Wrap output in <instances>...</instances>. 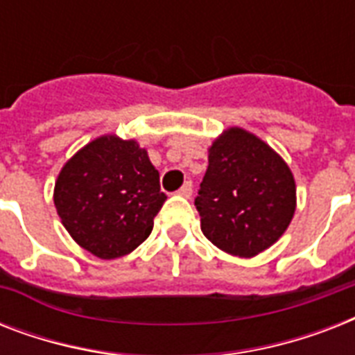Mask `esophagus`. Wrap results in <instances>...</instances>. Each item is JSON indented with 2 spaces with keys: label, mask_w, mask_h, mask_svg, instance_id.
<instances>
[{
  "label": "esophagus",
  "mask_w": 355,
  "mask_h": 355,
  "mask_svg": "<svg viewBox=\"0 0 355 355\" xmlns=\"http://www.w3.org/2000/svg\"><path fill=\"white\" fill-rule=\"evenodd\" d=\"M191 193H193V186H191V182H186L182 188L178 189V195H180V197H186V199H189Z\"/></svg>",
  "instance_id": "34e87169"
}]
</instances>
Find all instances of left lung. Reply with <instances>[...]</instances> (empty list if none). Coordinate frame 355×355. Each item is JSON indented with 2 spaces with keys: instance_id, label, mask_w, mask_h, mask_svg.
Listing matches in <instances>:
<instances>
[{
  "instance_id": "left-lung-1",
  "label": "left lung",
  "mask_w": 355,
  "mask_h": 355,
  "mask_svg": "<svg viewBox=\"0 0 355 355\" xmlns=\"http://www.w3.org/2000/svg\"><path fill=\"white\" fill-rule=\"evenodd\" d=\"M195 206L200 230L223 252L252 258L275 245L297 210L286 160L241 127H228L208 149Z\"/></svg>"
}]
</instances>
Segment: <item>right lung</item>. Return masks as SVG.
<instances>
[{
  "label": "right lung",
  "mask_w": 355,
  "mask_h": 355,
  "mask_svg": "<svg viewBox=\"0 0 355 355\" xmlns=\"http://www.w3.org/2000/svg\"><path fill=\"white\" fill-rule=\"evenodd\" d=\"M166 199L147 149L116 134H103L77 150L53 191L64 228L101 259L121 258L139 247Z\"/></svg>",
  "instance_id": "1"
}]
</instances>
